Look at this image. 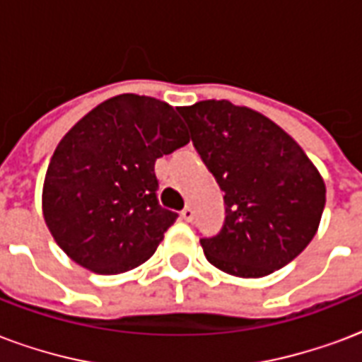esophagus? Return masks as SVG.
<instances>
[{"label": "esophagus", "mask_w": 362, "mask_h": 362, "mask_svg": "<svg viewBox=\"0 0 362 362\" xmlns=\"http://www.w3.org/2000/svg\"><path fill=\"white\" fill-rule=\"evenodd\" d=\"M180 217H182V219H184V221H188V223H189V221H192V219H194V211H192V207H189V205H186V207L182 209V211H180Z\"/></svg>", "instance_id": "obj_1"}]
</instances>
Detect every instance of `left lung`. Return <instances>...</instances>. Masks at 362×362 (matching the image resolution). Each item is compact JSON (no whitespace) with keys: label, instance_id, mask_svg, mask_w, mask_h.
I'll return each mask as SVG.
<instances>
[{"label":"left lung","instance_id":"1","mask_svg":"<svg viewBox=\"0 0 362 362\" xmlns=\"http://www.w3.org/2000/svg\"><path fill=\"white\" fill-rule=\"evenodd\" d=\"M194 147L225 192L219 235L202 238L209 264L264 277L308 246L326 205V184L300 145L264 114L228 100L180 106Z\"/></svg>","mask_w":362,"mask_h":362}]
</instances>
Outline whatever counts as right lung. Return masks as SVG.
<instances>
[{
  "label": "right lung",
  "instance_id": "1",
  "mask_svg": "<svg viewBox=\"0 0 362 362\" xmlns=\"http://www.w3.org/2000/svg\"><path fill=\"white\" fill-rule=\"evenodd\" d=\"M188 141L176 108L151 96H112L83 116L44 178V221L59 248L100 275L147 262L178 217L158 205L155 160Z\"/></svg>",
  "mask_w": 362,
  "mask_h": 362
}]
</instances>
